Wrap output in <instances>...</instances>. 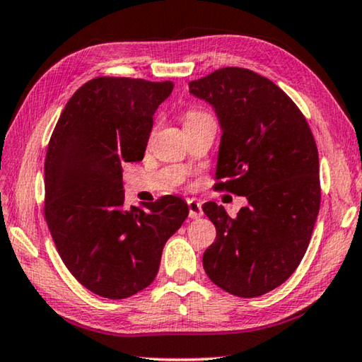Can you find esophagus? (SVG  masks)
Segmentation results:
<instances>
[{"label":"esophagus","mask_w":362,"mask_h":362,"mask_svg":"<svg viewBox=\"0 0 362 362\" xmlns=\"http://www.w3.org/2000/svg\"><path fill=\"white\" fill-rule=\"evenodd\" d=\"M187 206H189V217H190V219H199V217L203 214L202 204L197 200H187Z\"/></svg>","instance_id":"1"}]
</instances>
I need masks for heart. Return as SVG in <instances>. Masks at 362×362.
I'll list each match as a JSON object with an SVG mask.
<instances>
[{"mask_svg": "<svg viewBox=\"0 0 362 362\" xmlns=\"http://www.w3.org/2000/svg\"><path fill=\"white\" fill-rule=\"evenodd\" d=\"M209 118L211 117L206 112L199 110V108H189V110H186V113H184V121H186V127L197 124V122H200V121L209 119Z\"/></svg>", "mask_w": 362, "mask_h": 362, "instance_id": "heart-1", "label": "heart"}]
</instances>
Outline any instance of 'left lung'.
Listing matches in <instances>:
<instances>
[{"label": "left lung", "instance_id": "left-lung-1", "mask_svg": "<svg viewBox=\"0 0 362 362\" xmlns=\"http://www.w3.org/2000/svg\"><path fill=\"white\" fill-rule=\"evenodd\" d=\"M189 88L222 126L214 189L249 200L236 217L203 204L217 231L203 268L230 295L262 296L295 272L310 243L322 199L315 139L295 102L254 71L222 67Z\"/></svg>", "mask_w": 362, "mask_h": 362}]
</instances>
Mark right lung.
I'll return each mask as SVG.
<instances>
[{"mask_svg": "<svg viewBox=\"0 0 362 362\" xmlns=\"http://www.w3.org/2000/svg\"><path fill=\"white\" fill-rule=\"evenodd\" d=\"M172 81L96 77L59 115L45 156L44 216L61 260L96 295L124 299L158 276L162 249L189 214L163 195L124 208L122 163L143 159Z\"/></svg>", "mask_w": 362, "mask_h": 362, "instance_id": "1", "label": "right lung"}]
</instances>
